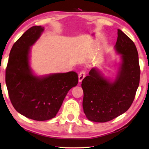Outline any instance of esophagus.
Returning <instances> with one entry per match:
<instances>
[{
    "label": "esophagus",
    "mask_w": 149,
    "mask_h": 149,
    "mask_svg": "<svg viewBox=\"0 0 149 149\" xmlns=\"http://www.w3.org/2000/svg\"><path fill=\"white\" fill-rule=\"evenodd\" d=\"M86 76V72L85 71H81V72L79 73L78 78H79V81L81 82L82 80H83L84 77Z\"/></svg>",
    "instance_id": "esophagus-1"
}]
</instances>
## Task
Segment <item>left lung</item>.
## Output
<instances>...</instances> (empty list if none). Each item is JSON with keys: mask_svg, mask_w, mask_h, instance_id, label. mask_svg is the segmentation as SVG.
Returning a JSON list of instances; mask_svg holds the SVG:
<instances>
[{"mask_svg": "<svg viewBox=\"0 0 149 149\" xmlns=\"http://www.w3.org/2000/svg\"><path fill=\"white\" fill-rule=\"evenodd\" d=\"M114 47L121 54L122 59L114 81L106 79L96 68H92L82 80V105L86 117L91 121L106 123L126 112L139 86L141 70L134 42L118 29Z\"/></svg>", "mask_w": 149, "mask_h": 149, "instance_id": "1", "label": "left lung"}]
</instances>
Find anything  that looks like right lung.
<instances>
[{
	"mask_svg": "<svg viewBox=\"0 0 149 149\" xmlns=\"http://www.w3.org/2000/svg\"><path fill=\"white\" fill-rule=\"evenodd\" d=\"M44 31L33 26L25 31L11 49L6 69L5 81L13 107L28 118L37 121L56 116L71 88L77 86L78 75L75 72L37 76L29 65L32 46Z\"/></svg>",
	"mask_w": 149,
	"mask_h": 149,
	"instance_id": "right-lung-1",
	"label": "right lung"
}]
</instances>
